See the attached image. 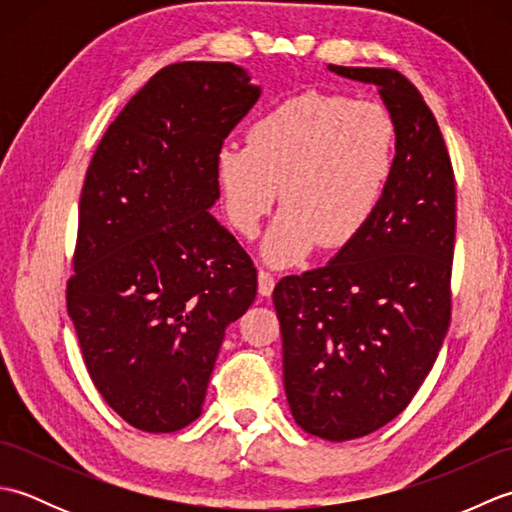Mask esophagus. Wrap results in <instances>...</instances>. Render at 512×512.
I'll return each mask as SVG.
<instances>
[{"instance_id":"34e87169","label":"esophagus","mask_w":512,"mask_h":512,"mask_svg":"<svg viewBox=\"0 0 512 512\" xmlns=\"http://www.w3.org/2000/svg\"><path fill=\"white\" fill-rule=\"evenodd\" d=\"M273 288H275V277L268 273V270H259L257 273V290L262 297H270L273 295Z\"/></svg>"}]
</instances>
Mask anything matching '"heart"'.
Masks as SVG:
<instances>
[{"mask_svg":"<svg viewBox=\"0 0 512 512\" xmlns=\"http://www.w3.org/2000/svg\"><path fill=\"white\" fill-rule=\"evenodd\" d=\"M396 123L385 105L308 90L250 125L246 145L215 154L228 222L253 239L279 198L266 262L295 264L314 246L339 250L365 231L394 171Z\"/></svg>","mask_w":512,"mask_h":512,"instance_id":"obj_1","label":"heart"}]
</instances>
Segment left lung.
<instances>
[{"label": "left lung", "mask_w": 512, "mask_h": 512, "mask_svg": "<svg viewBox=\"0 0 512 512\" xmlns=\"http://www.w3.org/2000/svg\"><path fill=\"white\" fill-rule=\"evenodd\" d=\"M374 83L396 123L383 200L328 266L284 277L273 301L299 427L330 442L394 420L431 372L451 321L455 178L436 116L407 76L328 65Z\"/></svg>", "instance_id": "obj_1"}]
</instances>
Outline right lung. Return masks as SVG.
I'll list each match as a JSON object with an SVG mask.
<instances>
[{
    "instance_id": "obj_1",
    "label": "right lung",
    "mask_w": 512,
    "mask_h": 512,
    "mask_svg": "<svg viewBox=\"0 0 512 512\" xmlns=\"http://www.w3.org/2000/svg\"><path fill=\"white\" fill-rule=\"evenodd\" d=\"M235 63L156 72L107 127L85 173L65 301L103 400L132 427L200 416L228 323L257 270L209 213L215 154L262 90Z\"/></svg>"
}]
</instances>
